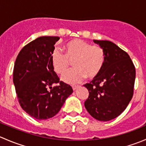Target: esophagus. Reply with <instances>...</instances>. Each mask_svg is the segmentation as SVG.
<instances>
[{
  "label": "esophagus",
  "mask_w": 146,
  "mask_h": 146,
  "mask_svg": "<svg viewBox=\"0 0 146 146\" xmlns=\"http://www.w3.org/2000/svg\"><path fill=\"white\" fill-rule=\"evenodd\" d=\"M78 88V86H77V85H74V86H72V88H73V90H76Z\"/></svg>",
  "instance_id": "obj_1"
}]
</instances>
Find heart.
<instances>
[{
  "label": "heart",
  "instance_id": "obj_1",
  "mask_svg": "<svg viewBox=\"0 0 146 146\" xmlns=\"http://www.w3.org/2000/svg\"><path fill=\"white\" fill-rule=\"evenodd\" d=\"M64 54L54 50L51 54V62L54 71L64 74L73 61L75 68L62 76L65 82L76 84L81 82L85 77L93 79L101 73L105 63V53L101 46L91 45L79 39H72L64 46Z\"/></svg>",
  "mask_w": 146,
  "mask_h": 146
}]
</instances>
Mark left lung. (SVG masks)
<instances>
[{
  "label": "left lung",
  "mask_w": 146,
  "mask_h": 146,
  "mask_svg": "<svg viewBox=\"0 0 146 146\" xmlns=\"http://www.w3.org/2000/svg\"><path fill=\"white\" fill-rule=\"evenodd\" d=\"M93 42L104 49L105 63L99 76L84 85L89 91L85 107L93 118L107 121L120 115L131 100L136 69L129 54L115 44Z\"/></svg>",
  "instance_id": "obj_1"
}]
</instances>
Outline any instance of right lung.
<instances>
[{
    "label": "right lung",
    "instance_id": "1",
    "mask_svg": "<svg viewBox=\"0 0 146 146\" xmlns=\"http://www.w3.org/2000/svg\"><path fill=\"white\" fill-rule=\"evenodd\" d=\"M58 36H40L25 46L16 58L13 83L22 108L34 118L54 117L73 92L60 81L51 62V54ZM59 83L52 88V85Z\"/></svg>",
    "mask_w": 146,
    "mask_h": 146
}]
</instances>
